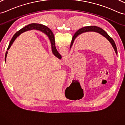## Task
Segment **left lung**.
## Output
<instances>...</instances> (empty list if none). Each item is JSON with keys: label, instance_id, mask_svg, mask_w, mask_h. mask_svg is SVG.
I'll list each match as a JSON object with an SVG mask.
<instances>
[{"label": "left lung", "instance_id": "left-lung-1", "mask_svg": "<svg viewBox=\"0 0 125 125\" xmlns=\"http://www.w3.org/2000/svg\"><path fill=\"white\" fill-rule=\"evenodd\" d=\"M97 32L98 33H100V34H101V35L105 37V38L108 39V41L111 43V44L113 47V48H114L116 54L117 55L118 53H117V47H116L115 43L114 42V40H113L112 38L111 37H110L109 34L107 33L104 30H103L102 28L98 27H96V26H88V27L81 28L78 31H77L76 32L74 33V36L72 39L70 48L72 47V45H73L75 39H76V38L79 35V34L85 33V32Z\"/></svg>", "mask_w": 125, "mask_h": 125}]
</instances>
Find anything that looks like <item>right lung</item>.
Wrapping results in <instances>:
<instances>
[{
	"label": "right lung",
	"mask_w": 125,
	"mask_h": 125,
	"mask_svg": "<svg viewBox=\"0 0 125 125\" xmlns=\"http://www.w3.org/2000/svg\"><path fill=\"white\" fill-rule=\"evenodd\" d=\"M38 30L39 31H42V32L45 33L46 35L48 36L49 38V39L50 40V42L51 43V46H52V53L56 57H58L59 59H61V55L59 53V52H57V49L55 47V38L52 32V31L51 30V29L46 27V26L43 25L42 24H37V23H32V24H30L26 26L24 28H22V29L19 30V31H17V32L14 34V36L12 38H11L10 42L9 43V45H8V47L7 49V50L8 51L10 47V46L12 45V43L14 42V40H15L16 38L18 37L20 34L24 32L25 31H27L28 30ZM8 52H6V54H5V61L7 57V55Z\"/></svg>",
	"instance_id": "right-lung-1"
}]
</instances>
